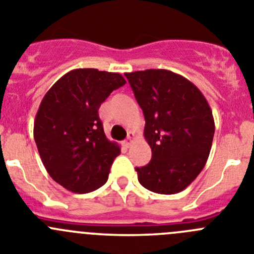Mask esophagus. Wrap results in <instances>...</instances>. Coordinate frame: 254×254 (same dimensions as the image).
Returning <instances> with one entry per match:
<instances>
[{"label":"esophagus","instance_id":"34e87169","mask_svg":"<svg viewBox=\"0 0 254 254\" xmlns=\"http://www.w3.org/2000/svg\"><path fill=\"white\" fill-rule=\"evenodd\" d=\"M132 141H134V136H132L131 134H129V135H127V138L124 140V145L127 148H129L130 145H131V144H132Z\"/></svg>","mask_w":254,"mask_h":254}]
</instances>
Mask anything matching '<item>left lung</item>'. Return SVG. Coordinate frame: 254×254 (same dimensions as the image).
I'll list each match as a JSON object with an SVG mask.
<instances>
[{
  "label": "left lung",
  "mask_w": 254,
  "mask_h": 254,
  "mask_svg": "<svg viewBox=\"0 0 254 254\" xmlns=\"http://www.w3.org/2000/svg\"><path fill=\"white\" fill-rule=\"evenodd\" d=\"M145 118L144 138L152 159L136 167L143 187L181 192L198 176L211 149L215 124L205 96L192 82L167 69L125 73Z\"/></svg>",
  "instance_id": "1"
}]
</instances>
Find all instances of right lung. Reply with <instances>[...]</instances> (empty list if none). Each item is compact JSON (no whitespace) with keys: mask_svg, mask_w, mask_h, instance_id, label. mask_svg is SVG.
I'll list each match as a JSON object with an SVG mask.
<instances>
[{"mask_svg":"<svg viewBox=\"0 0 254 254\" xmlns=\"http://www.w3.org/2000/svg\"><path fill=\"white\" fill-rule=\"evenodd\" d=\"M125 83L120 73L78 68L61 77L43 97L34 139L47 172L68 191L87 193L106 184L120 147L105 135L99 109Z\"/></svg>","mask_w":254,"mask_h":254,"instance_id":"1","label":"right lung"}]
</instances>
